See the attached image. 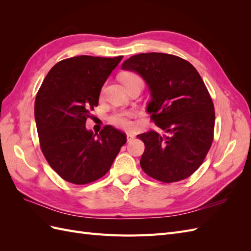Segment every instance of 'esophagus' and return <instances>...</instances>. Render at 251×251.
<instances>
[{
	"label": "esophagus",
	"mask_w": 251,
	"mask_h": 251,
	"mask_svg": "<svg viewBox=\"0 0 251 251\" xmlns=\"http://www.w3.org/2000/svg\"><path fill=\"white\" fill-rule=\"evenodd\" d=\"M126 138H127V141H131L132 139L135 138V135H134L133 133L127 132V133H126Z\"/></svg>",
	"instance_id": "1"
}]
</instances>
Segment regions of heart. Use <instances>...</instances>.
I'll list each match as a JSON object with an SVG mask.
<instances>
[{"label":"heart","mask_w":251,"mask_h":251,"mask_svg":"<svg viewBox=\"0 0 251 251\" xmlns=\"http://www.w3.org/2000/svg\"><path fill=\"white\" fill-rule=\"evenodd\" d=\"M135 79H140L141 78L138 76L137 74L131 73V72H126L121 75V81L124 83L135 80ZM136 116V111L134 110H123V111H117L115 113H113L110 116V123L118 128H124V130H128L131 128L133 124L131 119Z\"/></svg>","instance_id":"1"}]
</instances>
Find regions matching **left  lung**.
<instances>
[{
	"instance_id": "left-lung-1",
	"label": "left lung",
	"mask_w": 251,
	"mask_h": 251,
	"mask_svg": "<svg viewBox=\"0 0 251 251\" xmlns=\"http://www.w3.org/2000/svg\"><path fill=\"white\" fill-rule=\"evenodd\" d=\"M121 69L147 82V111L164 131L137 135L146 147L141 169L165 183L186 179L199 169L214 139L215 108L200 74L187 60L158 52L133 55Z\"/></svg>"
}]
</instances>
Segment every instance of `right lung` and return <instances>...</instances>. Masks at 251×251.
Segmentation results:
<instances>
[{
	"instance_id": "obj_1",
	"label": "right lung",
	"mask_w": 251,
	"mask_h": 251,
	"mask_svg": "<svg viewBox=\"0 0 251 251\" xmlns=\"http://www.w3.org/2000/svg\"><path fill=\"white\" fill-rule=\"evenodd\" d=\"M121 59L79 55L60 60L36 94L34 117L42 151L70 183L87 184L104 176L126 142V136L112 126L100 134L86 127L103 83Z\"/></svg>"
}]
</instances>
